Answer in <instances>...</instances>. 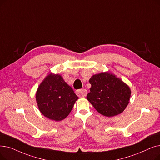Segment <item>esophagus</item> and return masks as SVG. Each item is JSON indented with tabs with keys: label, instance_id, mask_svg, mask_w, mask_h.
<instances>
[{
	"label": "esophagus",
	"instance_id": "esophagus-1",
	"mask_svg": "<svg viewBox=\"0 0 160 160\" xmlns=\"http://www.w3.org/2000/svg\"><path fill=\"white\" fill-rule=\"evenodd\" d=\"M87 93L88 92L86 89H81L76 91V94H77L78 96H79L80 97H85Z\"/></svg>",
	"mask_w": 160,
	"mask_h": 160
}]
</instances>
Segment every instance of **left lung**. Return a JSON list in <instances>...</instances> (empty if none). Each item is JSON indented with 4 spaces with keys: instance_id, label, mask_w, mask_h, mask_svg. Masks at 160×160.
Instances as JSON below:
<instances>
[{
    "instance_id": "1",
    "label": "left lung",
    "mask_w": 160,
    "mask_h": 160,
    "mask_svg": "<svg viewBox=\"0 0 160 160\" xmlns=\"http://www.w3.org/2000/svg\"><path fill=\"white\" fill-rule=\"evenodd\" d=\"M87 99L97 112L107 117L120 114L129 102L131 89L120 78L109 72L93 75Z\"/></svg>"
}]
</instances>
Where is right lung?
Listing matches in <instances>:
<instances>
[{
  "instance_id": "add662e5",
  "label": "right lung",
  "mask_w": 160,
  "mask_h": 160,
  "mask_svg": "<svg viewBox=\"0 0 160 160\" xmlns=\"http://www.w3.org/2000/svg\"><path fill=\"white\" fill-rule=\"evenodd\" d=\"M78 99L72 88L58 74H48L36 93V101L40 112L56 122L65 118Z\"/></svg>"
}]
</instances>
